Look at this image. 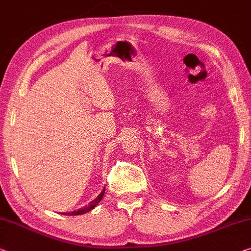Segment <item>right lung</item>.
<instances>
[{"instance_id": "add662e5", "label": "right lung", "mask_w": 251, "mask_h": 251, "mask_svg": "<svg viewBox=\"0 0 251 251\" xmlns=\"http://www.w3.org/2000/svg\"><path fill=\"white\" fill-rule=\"evenodd\" d=\"M104 193H105V188H103V191L100 193V194L98 195V198H96L95 200H93V201L90 202L87 204L86 206L84 207H80V209H78L77 211H73V212H67V213H61V214H65V215H80V214H84V213H87V212H90L94 209V207L98 205V204L101 202V200L103 199V195Z\"/></svg>"}]
</instances>
